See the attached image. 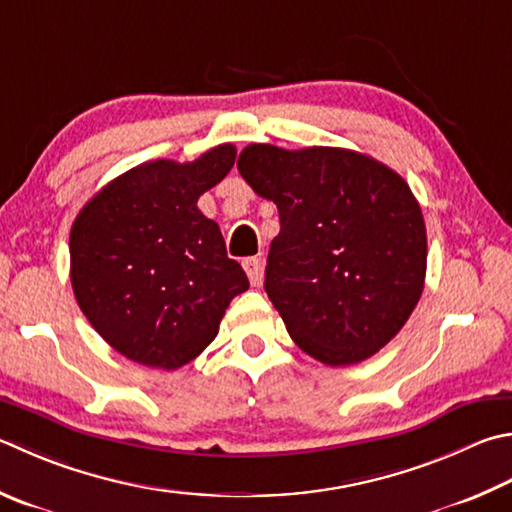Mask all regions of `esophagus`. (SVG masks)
<instances>
[{
    "mask_svg": "<svg viewBox=\"0 0 512 512\" xmlns=\"http://www.w3.org/2000/svg\"><path fill=\"white\" fill-rule=\"evenodd\" d=\"M241 266H244L250 284L257 286L259 282H262V262H259L257 257H246L244 262H241Z\"/></svg>",
    "mask_w": 512,
    "mask_h": 512,
    "instance_id": "obj_1",
    "label": "esophagus"
}]
</instances>
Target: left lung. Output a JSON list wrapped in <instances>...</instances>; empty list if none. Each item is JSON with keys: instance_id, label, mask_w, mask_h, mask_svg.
Wrapping results in <instances>:
<instances>
[{"instance_id": "8db88e82", "label": "left lung", "mask_w": 512, "mask_h": 512, "mask_svg": "<svg viewBox=\"0 0 512 512\" xmlns=\"http://www.w3.org/2000/svg\"><path fill=\"white\" fill-rule=\"evenodd\" d=\"M237 170L280 212L264 288L295 345L324 365L374 356L423 293L427 237L401 174L342 147L255 143Z\"/></svg>"}]
</instances>
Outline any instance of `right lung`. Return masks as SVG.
Masks as SVG:
<instances>
[{"instance_id": "1", "label": "right lung", "mask_w": 512, "mask_h": 512, "mask_svg": "<svg viewBox=\"0 0 512 512\" xmlns=\"http://www.w3.org/2000/svg\"><path fill=\"white\" fill-rule=\"evenodd\" d=\"M219 145L192 163L152 161L116 176L71 226V286L102 340L145 367L179 369L219 333L248 277L197 208L235 165Z\"/></svg>"}]
</instances>
